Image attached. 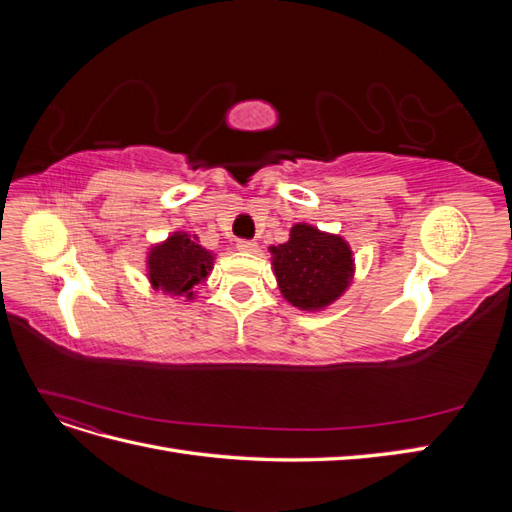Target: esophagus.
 Masks as SVG:
<instances>
[{"label":"esophagus","instance_id":"esophagus-1","mask_svg":"<svg viewBox=\"0 0 512 512\" xmlns=\"http://www.w3.org/2000/svg\"><path fill=\"white\" fill-rule=\"evenodd\" d=\"M237 247H239L241 252H256L258 243L252 241V239H239V241H237Z\"/></svg>","mask_w":512,"mask_h":512}]
</instances>
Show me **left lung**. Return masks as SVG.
<instances>
[{
	"label": "left lung",
	"instance_id": "obj_1",
	"mask_svg": "<svg viewBox=\"0 0 512 512\" xmlns=\"http://www.w3.org/2000/svg\"><path fill=\"white\" fill-rule=\"evenodd\" d=\"M271 254L282 297L303 312H318L331 305L352 282L350 245L339 235L309 224H294L290 239L271 247Z\"/></svg>",
	"mask_w": 512,
	"mask_h": 512
}]
</instances>
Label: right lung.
I'll return each instance as SVG.
<instances>
[{"instance_id":"add662e5","label":"right lung","mask_w":512,"mask_h":512,"mask_svg":"<svg viewBox=\"0 0 512 512\" xmlns=\"http://www.w3.org/2000/svg\"><path fill=\"white\" fill-rule=\"evenodd\" d=\"M211 269L213 254L198 245L188 232H173L166 241L153 245L147 254L151 286L188 301L194 299V286L205 282Z\"/></svg>"}]
</instances>
